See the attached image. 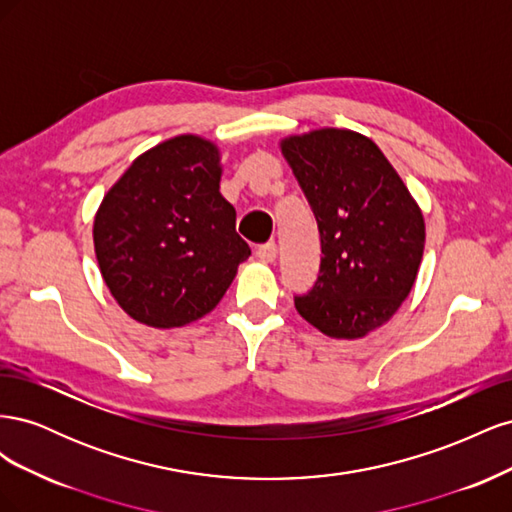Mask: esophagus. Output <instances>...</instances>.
Here are the masks:
<instances>
[{"mask_svg": "<svg viewBox=\"0 0 512 512\" xmlns=\"http://www.w3.org/2000/svg\"><path fill=\"white\" fill-rule=\"evenodd\" d=\"M256 256H258V260H262V262H273L275 256H277V245H275L273 241L258 245V247H256Z\"/></svg>", "mask_w": 512, "mask_h": 512, "instance_id": "1", "label": "esophagus"}]
</instances>
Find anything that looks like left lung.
<instances>
[{
    "mask_svg": "<svg viewBox=\"0 0 512 512\" xmlns=\"http://www.w3.org/2000/svg\"><path fill=\"white\" fill-rule=\"evenodd\" d=\"M282 153L320 230V275L294 297L318 331L359 339L410 294L425 247L423 213L371 138L337 128L288 136Z\"/></svg>",
    "mask_w": 512,
    "mask_h": 512,
    "instance_id": "obj_1",
    "label": "left lung"
}]
</instances>
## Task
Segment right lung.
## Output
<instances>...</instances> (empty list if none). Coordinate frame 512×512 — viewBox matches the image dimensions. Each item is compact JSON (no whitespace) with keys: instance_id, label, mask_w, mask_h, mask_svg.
Returning <instances> with one entry per match:
<instances>
[{"instance_id":"1","label":"right lung","mask_w":512,"mask_h":512,"mask_svg":"<svg viewBox=\"0 0 512 512\" xmlns=\"http://www.w3.org/2000/svg\"><path fill=\"white\" fill-rule=\"evenodd\" d=\"M220 149L181 134L138 156L94 220L104 284L130 318L173 329L209 314L252 254L220 194Z\"/></svg>"}]
</instances>
